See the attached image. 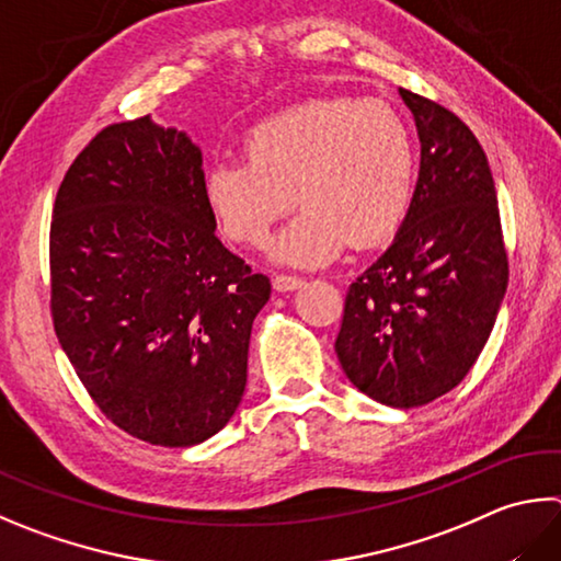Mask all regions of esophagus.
<instances>
[{
  "label": "esophagus",
  "instance_id": "esophagus-1",
  "mask_svg": "<svg viewBox=\"0 0 561 561\" xmlns=\"http://www.w3.org/2000/svg\"><path fill=\"white\" fill-rule=\"evenodd\" d=\"M272 284H274V289H277V291H294V289L301 287L304 279L291 277V274H274Z\"/></svg>",
  "mask_w": 561,
  "mask_h": 561
}]
</instances>
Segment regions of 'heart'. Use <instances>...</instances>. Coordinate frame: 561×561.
Returning a JSON list of instances; mask_svg holds the SVG:
<instances>
[{"instance_id": "b5f03b06", "label": "heart", "mask_w": 561, "mask_h": 561, "mask_svg": "<svg viewBox=\"0 0 561 561\" xmlns=\"http://www.w3.org/2000/svg\"><path fill=\"white\" fill-rule=\"evenodd\" d=\"M414 174V139L400 112L378 100L319 98L257 122L245 159L208 169L206 201L230 240L260 248L297 198L304 208L270 254L319 267L345 240L368 248L390 238L412 206Z\"/></svg>"}]
</instances>
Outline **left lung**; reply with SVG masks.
<instances>
[{"instance_id": "left-lung-1", "label": "left lung", "mask_w": 561, "mask_h": 561, "mask_svg": "<svg viewBox=\"0 0 561 561\" xmlns=\"http://www.w3.org/2000/svg\"><path fill=\"white\" fill-rule=\"evenodd\" d=\"M422 145L400 230L351 284L335 339L341 368L375 402L410 410L466 378L507 289L495 183L454 112L400 88Z\"/></svg>"}]
</instances>
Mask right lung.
I'll use <instances>...</instances> for the list:
<instances>
[{"label":"right lung","mask_w":561,"mask_h":561,"mask_svg":"<svg viewBox=\"0 0 561 561\" xmlns=\"http://www.w3.org/2000/svg\"><path fill=\"white\" fill-rule=\"evenodd\" d=\"M270 279L216 238L201 149L149 115L105 127L60 183L50 311L60 348L107 420L141 442L196 446L245 394Z\"/></svg>","instance_id":"1"}]
</instances>
